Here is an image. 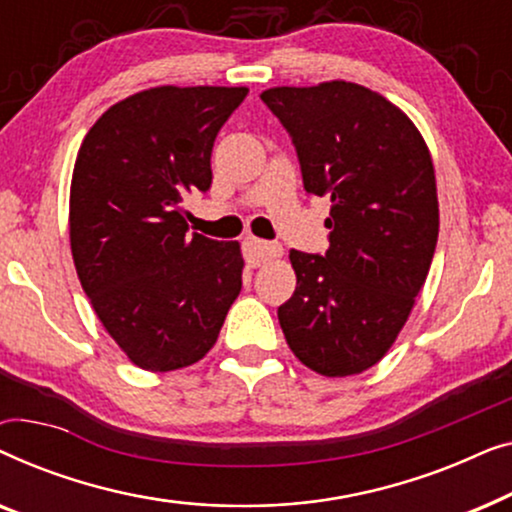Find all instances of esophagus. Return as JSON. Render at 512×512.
Segmentation results:
<instances>
[{
	"label": "esophagus",
	"instance_id": "obj_1",
	"mask_svg": "<svg viewBox=\"0 0 512 512\" xmlns=\"http://www.w3.org/2000/svg\"><path fill=\"white\" fill-rule=\"evenodd\" d=\"M279 254H282V247L275 242L258 240V237H247V240H244V258H247L251 268H256V265H261L265 261H272V258H277Z\"/></svg>",
	"mask_w": 512,
	"mask_h": 512
}]
</instances>
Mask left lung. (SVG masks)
Segmentation results:
<instances>
[{"mask_svg":"<svg viewBox=\"0 0 512 512\" xmlns=\"http://www.w3.org/2000/svg\"><path fill=\"white\" fill-rule=\"evenodd\" d=\"M296 144L307 193L328 195L326 256L291 249L296 291L277 317L314 373L359 375L394 345L438 242L436 170L394 102L349 81L261 93Z\"/></svg>","mask_w":512,"mask_h":512,"instance_id":"obj_1","label":"left lung"}]
</instances>
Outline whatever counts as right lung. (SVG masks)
I'll return each mask as SVG.
<instances>
[{"instance_id": "obj_1", "label": "right lung", "mask_w": 512, "mask_h": 512, "mask_svg": "<svg viewBox=\"0 0 512 512\" xmlns=\"http://www.w3.org/2000/svg\"><path fill=\"white\" fill-rule=\"evenodd\" d=\"M249 88L158 86L116 102L76 153L69 244L90 305L135 366L167 373L214 347L242 289L240 242L188 233L186 193Z\"/></svg>"}]
</instances>
